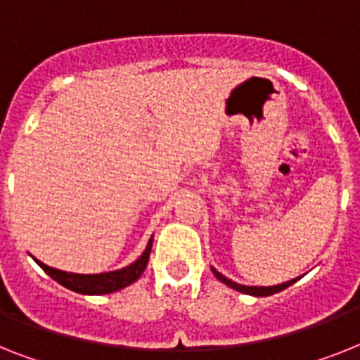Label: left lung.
I'll list each match as a JSON object with an SVG mask.
<instances>
[{
	"mask_svg": "<svg viewBox=\"0 0 360 360\" xmlns=\"http://www.w3.org/2000/svg\"><path fill=\"white\" fill-rule=\"evenodd\" d=\"M212 271H214V274H216L217 280L225 283V285H229V288H232V289H236V291H240V292H245V295H255V297H269V295L280 292L298 280V278H295V280H289V282L280 283V285H273V288H249V285H240V283L232 282V280H229V278L223 276L221 273H217L216 269H212Z\"/></svg>",
	"mask_w": 360,
	"mask_h": 360,
	"instance_id": "8db88e82",
	"label": "left lung"
}]
</instances>
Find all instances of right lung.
Segmentation results:
<instances>
[{
    "label": "right lung",
    "mask_w": 360,
    "mask_h": 360,
    "mask_svg": "<svg viewBox=\"0 0 360 360\" xmlns=\"http://www.w3.org/2000/svg\"><path fill=\"white\" fill-rule=\"evenodd\" d=\"M153 240L148 241L146 249L141 255L137 262H134L128 267L119 269V271H111V273H101V274H75L65 273L60 269L49 267V265L41 264L36 259V264L44 269L45 273L49 274L53 280L63 285V288L71 289L75 292H82V295H108V292H115L119 289L126 288L129 283H134L139 280V276L144 273V269L150 259V252H152Z\"/></svg>",
    "instance_id": "obj_1"
}]
</instances>
